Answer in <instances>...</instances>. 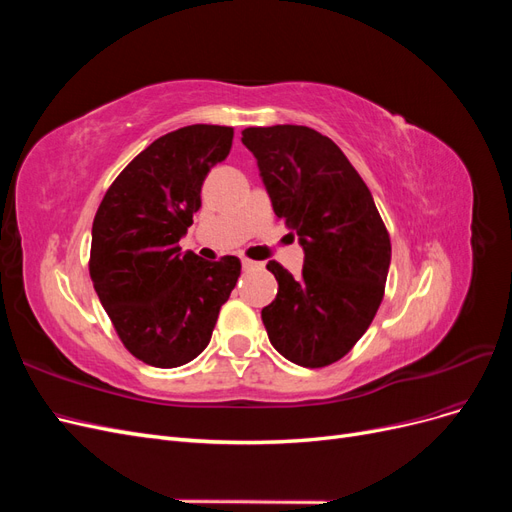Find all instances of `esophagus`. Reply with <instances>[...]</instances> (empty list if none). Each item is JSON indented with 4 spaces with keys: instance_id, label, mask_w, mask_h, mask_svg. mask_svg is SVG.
I'll return each mask as SVG.
<instances>
[{
    "instance_id": "1",
    "label": "esophagus",
    "mask_w": 512,
    "mask_h": 512,
    "mask_svg": "<svg viewBox=\"0 0 512 512\" xmlns=\"http://www.w3.org/2000/svg\"><path fill=\"white\" fill-rule=\"evenodd\" d=\"M243 269L245 271H254V269H260V265H258V262L250 260V258H243Z\"/></svg>"
}]
</instances>
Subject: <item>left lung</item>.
I'll return each mask as SVG.
<instances>
[{"label":"left lung","instance_id":"8db88e82","mask_svg":"<svg viewBox=\"0 0 512 512\" xmlns=\"http://www.w3.org/2000/svg\"><path fill=\"white\" fill-rule=\"evenodd\" d=\"M273 211L297 232L299 277L271 260L277 297L262 309L273 348L301 367H327L369 329L384 297L391 239L371 192L329 136L307 126L245 128Z\"/></svg>","mask_w":512,"mask_h":512}]
</instances>
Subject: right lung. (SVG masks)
Here are the masks:
<instances>
[{
	"label": "right lung",
	"instance_id": "1",
	"mask_svg": "<svg viewBox=\"0 0 512 512\" xmlns=\"http://www.w3.org/2000/svg\"><path fill=\"white\" fill-rule=\"evenodd\" d=\"M232 134L196 123L160 136L121 170L98 207L91 282L123 346L147 365L170 369L196 359L241 275L237 256L211 262L179 247Z\"/></svg>",
	"mask_w": 512,
	"mask_h": 512
}]
</instances>
